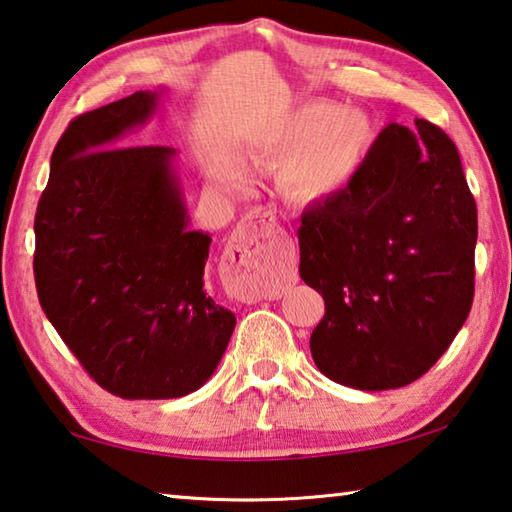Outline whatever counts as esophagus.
<instances>
[{
	"instance_id": "obj_1",
	"label": "esophagus",
	"mask_w": 512,
	"mask_h": 512,
	"mask_svg": "<svg viewBox=\"0 0 512 512\" xmlns=\"http://www.w3.org/2000/svg\"><path fill=\"white\" fill-rule=\"evenodd\" d=\"M280 225L271 210H253L237 225L225 250V284L239 300H277L282 289L264 275V253L280 235Z\"/></svg>"
}]
</instances>
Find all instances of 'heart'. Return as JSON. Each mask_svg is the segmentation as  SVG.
<instances>
[{
    "instance_id": "1",
    "label": "heart",
    "mask_w": 512,
    "mask_h": 512,
    "mask_svg": "<svg viewBox=\"0 0 512 512\" xmlns=\"http://www.w3.org/2000/svg\"><path fill=\"white\" fill-rule=\"evenodd\" d=\"M375 121L361 108L311 101L250 146L255 158L282 164V185L305 201L327 198L357 176L375 144ZM232 187H244L237 167L225 171Z\"/></svg>"
}]
</instances>
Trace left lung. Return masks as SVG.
<instances>
[{"instance_id":"1","label":"left lung","mask_w":512,"mask_h":512,"mask_svg":"<svg viewBox=\"0 0 512 512\" xmlns=\"http://www.w3.org/2000/svg\"><path fill=\"white\" fill-rule=\"evenodd\" d=\"M300 277L323 293L311 357L336 384L391 391L422 377L474 298L476 203L438 126L388 124L341 192L309 205Z\"/></svg>"}]
</instances>
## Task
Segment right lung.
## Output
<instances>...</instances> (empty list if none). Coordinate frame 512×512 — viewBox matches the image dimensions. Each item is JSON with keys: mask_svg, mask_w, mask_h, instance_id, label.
I'll return each mask as SVG.
<instances>
[{"mask_svg": "<svg viewBox=\"0 0 512 512\" xmlns=\"http://www.w3.org/2000/svg\"><path fill=\"white\" fill-rule=\"evenodd\" d=\"M162 94L140 90L76 117L36 212L42 311L90 377L124 400L198 391L237 323L205 291L212 237L189 228L176 149L121 146Z\"/></svg>", "mask_w": 512, "mask_h": 512, "instance_id": "obj_1", "label": "right lung"}]
</instances>
